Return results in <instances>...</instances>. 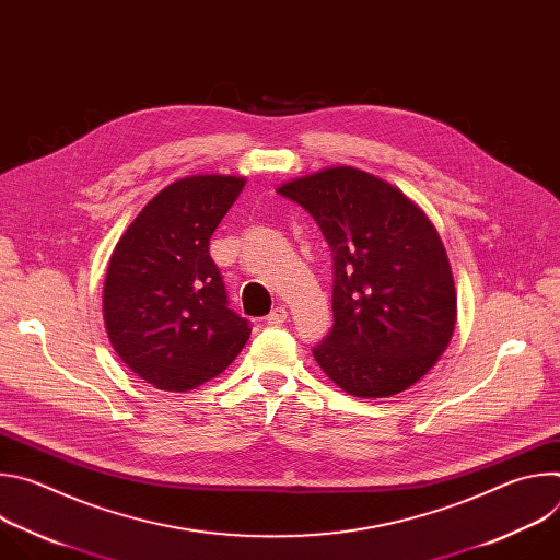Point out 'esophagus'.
<instances>
[{"label": "esophagus", "mask_w": 560, "mask_h": 560, "mask_svg": "<svg viewBox=\"0 0 560 560\" xmlns=\"http://www.w3.org/2000/svg\"><path fill=\"white\" fill-rule=\"evenodd\" d=\"M266 322H268V326H272V328H277V326H283L285 322H288V312H285V307H275L268 316H266Z\"/></svg>", "instance_id": "esophagus-1"}]
</instances>
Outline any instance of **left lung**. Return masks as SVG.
<instances>
[{
    "label": "left lung",
    "instance_id": "1",
    "mask_svg": "<svg viewBox=\"0 0 560 560\" xmlns=\"http://www.w3.org/2000/svg\"><path fill=\"white\" fill-rule=\"evenodd\" d=\"M322 228L332 253L335 326L312 354L354 396L415 385L445 352L456 290L441 236L396 188L339 166L279 190Z\"/></svg>",
    "mask_w": 560,
    "mask_h": 560
}]
</instances>
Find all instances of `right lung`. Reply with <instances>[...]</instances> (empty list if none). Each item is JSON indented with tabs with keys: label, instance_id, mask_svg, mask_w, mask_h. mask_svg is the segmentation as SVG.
Masks as SVG:
<instances>
[{
	"label": "right lung",
	"instance_id": "obj_1",
	"mask_svg": "<svg viewBox=\"0 0 560 560\" xmlns=\"http://www.w3.org/2000/svg\"><path fill=\"white\" fill-rule=\"evenodd\" d=\"M244 186V177L179 179L145 203L115 246L106 332L121 361L156 389H195L250 339V322L230 310L210 257V236Z\"/></svg>",
	"mask_w": 560,
	"mask_h": 560
}]
</instances>
